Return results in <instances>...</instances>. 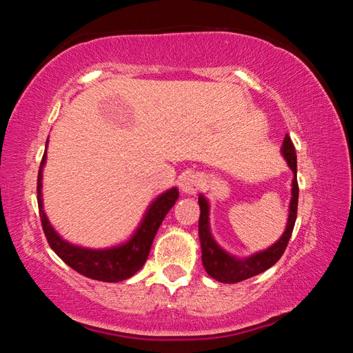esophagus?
<instances>
[{"mask_svg": "<svg viewBox=\"0 0 353 353\" xmlns=\"http://www.w3.org/2000/svg\"><path fill=\"white\" fill-rule=\"evenodd\" d=\"M202 183V177L198 174V172L188 171L185 174L181 176L179 179V185H181V190L185 194H196L201 188Z\"/></svg>", "mask_w": 353, "mask_h": 353, "instance_id": "obj_1", "label": "esophagus"}]
</instances>
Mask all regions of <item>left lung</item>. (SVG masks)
Wrapping results in <instances>:
<instances>
[{"label": "left lung", "mask_w": 353, "mask_h": 353, "mask_svg": "<svg viewBox=\"0 0 353 353\" xmlns=\"http://www.w3.org/2000/svg\"><path fill=\"white\" fill-rule=\"evenodd\" d=\"M282 155L288 163L290 170L292 171V182H291V201L288 208V221L283 235L279 240L265 250L255 252L249 256H235L227 252L219 246L212 235L210 229V204L204 194H199V241L202 249V265L212 279L218 280L221 283H236L241 280H246L261 274L263 271L270 270L272 265L280 260L283 255L286 246L294 229V223L297 218V201H299V187H297V157L294 146L288 135L285 137L282 145Z\"/></svg>", "instance_id": "1"}]
</instances>
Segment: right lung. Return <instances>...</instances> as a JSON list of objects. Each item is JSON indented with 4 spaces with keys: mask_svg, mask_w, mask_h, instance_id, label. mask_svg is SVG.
Instances as JSON below:
<instances>
[{
    "mask_svg": "<svg viewBox=\"0 0 353 353\" xmlns=\"http://www.w3.org/2000/svg\"><path fill=\"white\" fill-rule=\"evenodd\" d=\"M45 163L46 149L39 170L37 201L41 225H43L45 236L51 249L74 271L88 279L101 280V282H121V280L132 277L137 271H140L148 260L149 250H151L154 236L157 234L160 224L165 219L166 213L171 210V207L176 204L179 190L176 187L166 190L149 204L139 227L130 235L129 240L104 249L83 248L63 240L46 216L43 210V199H41V177H43Z\"/></svg>",
    "mask_w": 353,
    "mask_h": 353,
    "instance_id": "1",
    "label": "right lung"
}]
</instances>
